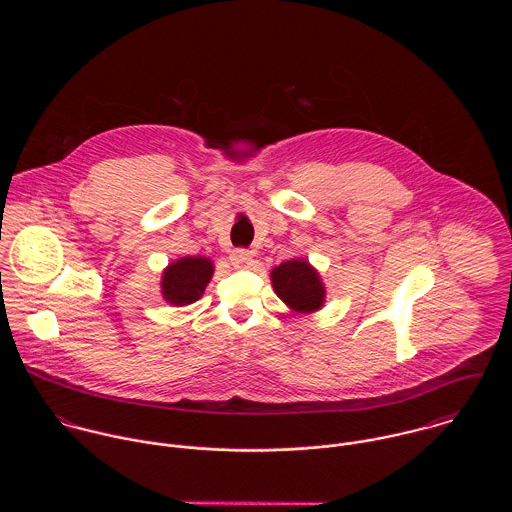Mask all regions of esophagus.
Instances as JSON below:
<instances>
[{
  "instance_id": "34e87169",
  "label": "esophagus",
  "mask_w": 512,
  "mask_h": 512,
  "mask_svg": "<svg viewBox=\"0 0 512 512\" xmlns=\"http://www.w3.org/2000/svg\"><path fill=\"white\" fill-rule=\"evenodd\" d=\"M230 262L236 266V268H248L252 262H254V254L246 248H236L232 250L230 254Z\"/></svg>"
}]
</instances>
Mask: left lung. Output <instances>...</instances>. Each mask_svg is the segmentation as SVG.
Masks as SVG:
<instances>
[{
	"label": "left lung",
	"mask_w": 512,
	"mask_h": 512,
	"mask_svg": "<svg viewBox=\"0 0 512 512\" xmlns=\"http://www.w3.org/2000/svg\"><path fill=\"white\" fill-rule=\"evenodd\" d=\"M278 297L297 313H313L325 303V286L317 270L301 258L276 266L270 274Z\"/></svg>",
	"instance_id": "8db88e82"
}]
</instances>
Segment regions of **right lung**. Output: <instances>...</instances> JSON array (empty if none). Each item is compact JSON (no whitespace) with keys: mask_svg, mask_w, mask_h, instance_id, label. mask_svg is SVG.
<instances>
[{"mask_svg":"<svg viewBox=\"0 0 512 512\" xmlns=\"http://www.w3.org/2000/svg\"><path fill=\"white\" fill-rule=\"evenodd\" d=\"M215 266L205 256H185L163 270L161 295L167 303L183 307L197 301L211 282Z\"/></svg>","mask_w":512,"mask_h":512,"instance_id":"add662e5","label":"right lung"}]
</instances>
